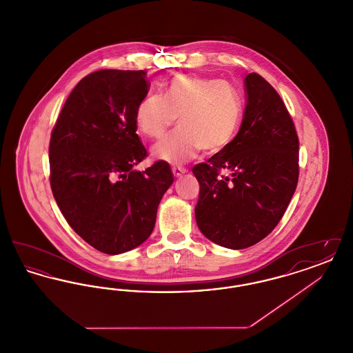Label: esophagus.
I'll return each instance as SVG.
<instances>
[{
  "label": "esophagus",
  "instance_id": "obj_1",
  "mask_svg": "<svg viewBox=\"0 0 353 353\" xmlns=\"http://www.w3.org/2000/svg\"><path fill=\"white\" fill-rule=\"evenodd\" d=\"M185 172H186V169L180 168V167H173V168H172V173H173V176H174V177H180V176H183Z\"/></svg>",
  "mask_w": 353,
  "mask_h": 353
}]
</instances>
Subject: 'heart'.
<instances>
[{
  "instance_id": "heart-1",
  "label": "heart",
  "mask_w": 353,
  "mask_h": 353,
  "mask_svg": "<svg viewBox=\"0 0 353 353\" xmlns=\"http://www.w3.org/2000/svg\"><path fill=\"white\" fill-rule=\"evenodd\" d=\"M242 118L238 90L226 81L197 75H176L164 95L151 94L139 101L134 112L139 131L160 139L177 119L179 130L159 141L152 154L169 164H184L201 150L214 154L234 139Z\"/></svg>"
}]
</instances>
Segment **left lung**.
Returning <instances> with one entry per match:
<instances>
[{
    "label": "left lung",
    "mask_w": 353,
    "mask_h": 353,
    "mask_svg": "<svg viewBox=\"0 0 353 353\" xmlns=\"http://www.w3.org/2000/svg\"><path fill=\"white\" fill-rule=\"evenodd\" d=\"M245 92L236 136L192 169L200 183L194 213L202 234L234 250L275 229L299 179V139L279 94L256 72L246 75Z\"/></svg>",
    "instance_id": "1"
}]
</instances>
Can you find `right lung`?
<instances>
[{
    "mask_svg": "<svg viewBox=\"0 0 353 353\" xmlns=\"http://www.w3.org/2000/svg\"><path fill=\"white\" fill-rule=\"evenodd\" d=\"M144 70H99L68 95L51 131L52 196L72 230L105 254L141 245L173 183L165 161L139 172L147 156L134 112L147 97Z\"/></svg>",
    "mask_w": 353,
    "mask_h": 353,
    "instance_id": "add662e5",
    "label": "right lung"
}]
</instances>
